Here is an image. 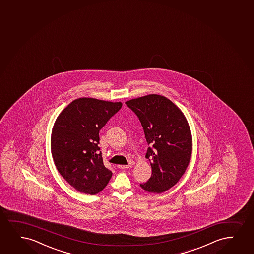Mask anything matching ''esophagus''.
<instances>
[{"instance_id": "1", "label": "esophagus", "mask_w": 254, "mask_h": 254, "mask_svg": "<svg viewBox=\"0 0 254 254\" xmlns=\"http://www.w3.org/2000/svg\"><path fill=\"white\" fill-rule=\"evenodd\" d=\"M132 164H133V163H131L130 164H128V165H118L117 167H118V168L121 169H129V168H130V167H131Z\"/></svg>"}]
</instances>
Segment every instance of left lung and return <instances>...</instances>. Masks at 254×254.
I'll use <instances>...</instances> for the list:
<instances>
[{
  "label": "left lung",
  "instance_id": "obj_1",
  "mask_svg": "<svg viewBox=\"0 0 254 254\" xmlns=\"http://www.w3.org/2000/svg\"><path fill=\"white\" fill-rule=\"evenodd\" d=\"M138 116L150 145L146 158L152 173L144 191L161 193L176 185L191 159V134L181 110L167 97L151 94L126 102Z\"/></svg>",
  "mask_w": 254,
  "mask_h": 254
}]
</instances>
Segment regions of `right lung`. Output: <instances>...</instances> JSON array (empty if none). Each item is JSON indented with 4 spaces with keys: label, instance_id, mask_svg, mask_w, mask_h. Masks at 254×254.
I'll list each match as a JSON object with an SVG mask.
<instances>
[{
    "label": "right lung",
    "instance_id": "right-lung-1",
    "mask_svg": "<svg viewBox=\"0 0 254 254\" xmlns=\"http://www.w3.org/2000/svg\"><path fill=\"white\" fill-rule=\"evenodd\" d=\"M123 106L82 97L72 101L57 117L51 135V152L60 174L85 194L100 192L112 172L104 166L99 131Z\"/></svg>",
    "mask_w": 254,
    "mask_h": 254
}]
</instances>
